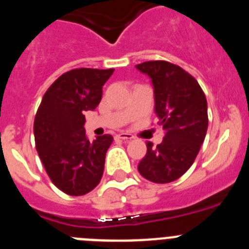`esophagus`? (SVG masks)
I'll use <instances>...</instances> for the list:
<instances>
[{"mask_svg": "<svg viewBox=\"0 0 249 249\" xmlns=\"http://www.w3.org/2000/svg\"><path fill=\"white\" fill-rule=\"evenodd\" d=\"M116 138L118 140H122V141H131L133 138V136L131 133H126V132H121L118 135H116Z\"/></svg>", "mask_w": 249, "mask_h": 249, "instance_id": "1", "label": "esophagus"}]
</instances>
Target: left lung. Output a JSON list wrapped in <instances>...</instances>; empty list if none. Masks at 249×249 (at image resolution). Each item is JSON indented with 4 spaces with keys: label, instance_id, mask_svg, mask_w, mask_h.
Here are the masks:
<instances>
[{
    "label": "left lung",
    "instance_id": "obj_1",
    "mask_svg": "<svg viewBox=\"0 0 249 249\" xmlns=\"http://www.w3.org/2000/svg\"><path fill=\"white\" fill-rule=\"evenodd\" d=\"M136 68L152 80L158 124L166 131L157 147L147 143L138 172L155 183H169L188 171L203 143L208 128L206 96L195 77L177 65L148 61Z\"/></svg>",
    "mask_w": 249,
    "mask_h": 249
}]
</instances>
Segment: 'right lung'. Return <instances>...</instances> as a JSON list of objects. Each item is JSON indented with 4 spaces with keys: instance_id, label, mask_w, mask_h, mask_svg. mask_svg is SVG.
<instances>
[{
    "instance_id": "right-lung-1",
    "label": "right lung",
    "mask_w": 249,
    "mask_h": 249,
    "mask_svg": "<svg viewBox=\"0 0 249 249\" xmlns=\"http://www.w3.org/2000/svg\"><path fill=\"white\" fill-rule=\"evenodd\" d=\"M113 68H74L59 76L46 91L34 123L35 142L54 186L70 196H83L100 183L111 135L86 137L85 112L102 98V86Z\"/></svg>"
}]
</instances>
